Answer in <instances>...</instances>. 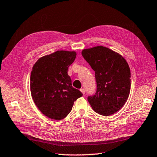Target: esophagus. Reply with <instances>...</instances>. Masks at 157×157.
<instances>
[{
	"label": "esophagus",
	"instance_id": "obj_1",
	"mask_svg": "<svg viewBox=\"0 0 157 157\" xmlns=\"http://www.w3.org/2000/svg\"><path fill=\"white\" fill-rule=\"evenodd\" d=\"M80 91H81L82 93V94L83 95H85V89H83V88H81V89H80Z\"/></svg>",
	"mask_w": 157,
	"mask_h": 157
}]
</instances>
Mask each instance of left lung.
Listing matches in <instances>:
<instances>
[{
	"label": "left lung",
	"mask_w": 157,
	"mask_h": 157,
	"mask_svg": "<svg viewBox=\"0 0 157 157\" xmlns=\"http://www.w3.org/2000/svg\"><path fill=\"white\" fill-rule=\"evenodd\" d=\"M82 56L95 71L97 91L88 97L95 113L109 116L119 111L130 94L131 72L127 61L119 53L103 46L82 51Z\"/></svg>",
	"instance_id": "1"
}]
</instances>
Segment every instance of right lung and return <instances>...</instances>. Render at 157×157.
I'll return each instance as SVG.
<instances>
[{
  "mask_svg": "<svg viewBox=\"0 0 157 157\" xmlns=\"http://www.w3.org/2000/svg\"><path fill=\"white\" fill-rule=\"evenodd\" d=\"M76 57L75 51H57L40 57L30 75V92L35 105L44 116L59 121L71 111L82 94L72 86L68 68Z\"/></svg>",
  "mask_w": 157,
  "mask_h": 157,
  "instance_id": "right-lung-1",
  "label": "right lung"
}]
</instances>
